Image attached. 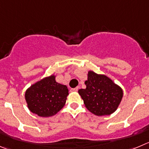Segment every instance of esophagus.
Returning <instances> with one entry per match:
<instances>
[{"instance_id": "esophagus-1", "label": "esophagus", "mask_w": 149, "mask_h": 149, "mask_svg": "<svg viewBox=\"0 0 149 149\" xmlns=\"http://www.w3.org/2000/svg\"><path fill=\"white\" fill-rule=\"evenodd\" d=\"M78 90H79V87H75V88H72L71 90H70V91H71V92H77Z\"/></svg>"}]
</instances>
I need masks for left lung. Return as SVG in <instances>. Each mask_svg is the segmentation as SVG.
I'll use <instances>...</instances> for the list:
<instances>
[{"mask_svg": "<svg viewBox=\"0 0 149 149\" xmlns=\"http://www.w3.org/2000/svg\"><path fill=\"white\" fill-rule=\"evenodd\" d=\"M86 88L80 89L79 94L86 108L98 116L113 113L123 98V90L105 75L88 72Z\"/></svg>", "mask_w": 149, "mask_h": 149, "instance_id": "1", "label": "left lung"}]
</instances>
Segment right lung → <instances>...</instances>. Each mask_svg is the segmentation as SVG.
I'll list each match as a JSON object with an SVG mask.
<instances>
[{"label": "right lung", "mask_w": 149, "mask_h": 149, "mask_svg": "<svg viewBox=\"0 0 149 149\" xmlns=\"http://www.w3.org/2000/svg\"><path fill=\"white\" fill-rule=\"evenodd\" d=\"M55 77L51 75L44 78L26 91L28 108L38 116H53L65 106L69 94L68 87L56 82Z\"/></svg>", "instance_id": "right-lung-1"}]
</instances>
